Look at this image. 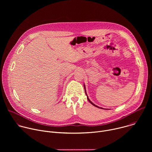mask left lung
<instances>
[{
  "label": "left lung",
  "instance_id": "8db88e82",
  "mask_svg": "<svg viewBox=\"0 0 152 152\" xmlns=\"http://www.w3.org/2000/svg\"><path fill=\"white\" fill-rule=\"evenodd\" d=\"M84 89H85V94H86V96H87V99H88V100L90 102V103H91L93 106H96V107H99V108H100V109H103V108H102V107H99V106H97V105H96L94 103H93L90 99H89V98H88V96H87V94H86V88H85V85H84ZM103 110H107V109H103Z\"/></svg>",
  "mask_w": 152,
  "mask_h": 152
}]
</instances>
